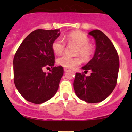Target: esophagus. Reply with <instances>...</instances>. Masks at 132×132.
I'll list each match as a JSON object with an SVG mask.
<instances>
[{
	"label": "esophagus",
	"instance_id": "34e87169",
	"mask_svg": "<svg viewBox=\"0 0 132 132\" xmlns=\"http://www.w3.org/2000/svg\"><path fill=\"white\" fill-rule=\"evenodd\" d=\"M69 70H70V69L66 68H64V71H69Z\"/></svg>",
	"mask_w": 132,
	"mask_h": 132
}]
</instances>
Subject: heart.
<instances>
[{
  "label": "heart",
  "instance_id": "b5f03b06",
  "mask_svg": "<svg viewBox=\"0 0 132 132\" xmlns=\"http://www.w3.org/2000/svg\"><path fill=\"white\" fill-rule=\"evenodd\" d=\"M68 45L76 46L75 54L80 55L84 61H88L93 54V48L90 45L89 38L86 34L80 31H74L69 33L64 37ZM66 44L63 39L58 38L53 41L52 48L57 55L62 54L65 50ZM57 63L59 66L66 68H71L78 66L80 63V59L78 57H70L64 55L57 59Z\"/></svg>",
  "mask_w": 132,
  "mask_h": 132
}]
</instances>
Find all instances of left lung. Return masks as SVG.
<instances>
[{
  "label": "left lung",
  "instance_id": "left-lung-1",
  "mask_svg": "<svg viewBox=\"0 0 132 132\" xmlns=\"http://www.w3.org/2000/svg\"><path fill=\"white\" fill-rule=\"evenodd\" d=\"M96 41L94 55L82 67L84 72L91 71L90 76L76 73L73 87L76 95L87 103L102 102L112 93L116 86L119 59L114 45L99 30L89 33Z\"/></svg>",
  "mask_w": 132,
  "mask_h": 132
}]
</instances>
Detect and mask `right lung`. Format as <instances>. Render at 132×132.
<instances>
[{"mask_svg":"<svg viewBox=\"0 0 132 132\" xmlns=\"http://www.w3.org/2000/svg\"><path fill=\"white\" fill-rule=\"evenodd\" d=\"M59 29H38L32 32L16 52L13 59L14 82L21 95L28 102L40 104L51 99L59 88L64 73L62 66H54L53 41ZM51 67L50 73L43 72Z\"/></svg>","mask_w":132,"mask_h":132,"instance_id":"add662e5","label":"right lung"}]
</instances>
